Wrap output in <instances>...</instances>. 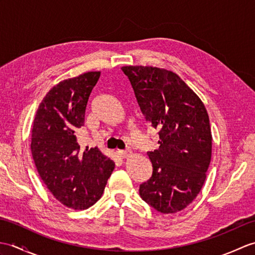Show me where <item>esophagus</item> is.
Here are the masks:
<instances>
[{
  "label": "esophagus",
  "mask_w": 255,
  "mask_h": 255,
  "mask_svg": "<svg viewBox=\"0 0 255 255\" xmlns=\"http://www.w3.org/2000/svg\"><path fill=\"white\" fill-rule=\"evenodd\" d=\"M117 153L119 154V156L123 159H126L128 156H130L132 154V152L130 150H124V151H117Z\"/></svg>",
  "instance_id": "obj_1"
}]
</instances>
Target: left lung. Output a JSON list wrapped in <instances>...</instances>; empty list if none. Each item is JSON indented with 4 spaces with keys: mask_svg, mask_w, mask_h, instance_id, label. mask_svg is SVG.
<instances>
[{
    "mask_svg": "<svg viewBox=\"0 0 255 255\" xmlns=\"http://www.w3.org/2000/svg\"><path fill=\"white\" fill-rule=\"evenodd\" d=\"M145 121L159 129L158 150L148 152L152 176L139 194L162 214H175L196 198L211 159L209 117L202 100L174 72L143 66L122 68Z\"/></svg>",
    "mask_w": 255,
    "mask_h": 255,
    "instance_id": "obj_1",
    "label": "left lung"
}]
</instances>
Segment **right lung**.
Returning a JSON list of instances; mask_svg holds the SVG:
<instances>
[{
	"mask_svg": "<svg viewBox=\"0 0 255 255\" xmlns=\"http://www.w3.org/2000/svg\"><path fill=\"white\" fill-rule=\"evenodd\" d=\"M100 71L63 80L48 92L31 129V154L42 182L69 208L91 207L102 196L115 163L100 149L82 150L77 133Z\"/></svg>",
	"mask_w": 255,
	"mask_h": 255,
	"instance_id": "1",
	"label": "right lung"
}]
</instances>
